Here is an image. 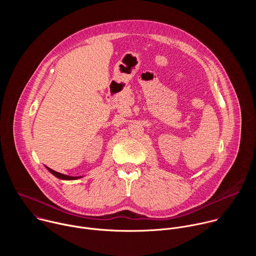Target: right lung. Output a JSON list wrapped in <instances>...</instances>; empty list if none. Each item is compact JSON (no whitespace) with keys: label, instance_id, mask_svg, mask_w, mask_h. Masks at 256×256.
<instances>
[{"label":"right lung","instance_id":"add662e5","mask_svg":"<svg viewBox=\"0 0 256 256\" xmlns=\"http://www.w3.org/2000/svg\"><path fill=\"white\" fill-rule=\"evenodd\" d=\"M46 169H48L52 174H54L56 177H58V178H60V179H64V180H75V179H79V178L82 177V176H68V175H66V174L58 173V172H56V171H54V170L48 168V166H46Z\"/></svg>","mask_w":256,"mask_h":256}]
</instances>
